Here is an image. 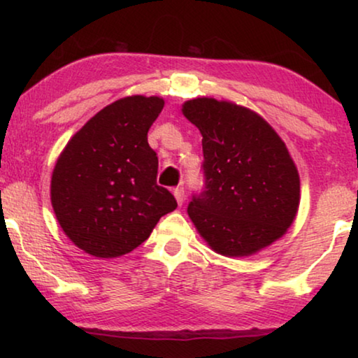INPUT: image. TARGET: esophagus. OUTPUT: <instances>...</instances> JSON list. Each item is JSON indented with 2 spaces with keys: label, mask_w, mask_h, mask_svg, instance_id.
I'll use <instances>...</instances> for the list:
<instances>
[{
  "label": "esophagus",
  "mask_w": 358,
  "mask_h": 358,
  "mask_svg": "<svg viewBox=\"0 0 358 358\" xmlns=\"http://www.w3.org/2000/svg\"><path fill=\"white\" fill-rule=\"evenodd\" d=\"M174 197H176V200H178L179 205H182L184 200H185L184 187H176V189H174Z\"/></svg>",
  "instance_id": "esophagus-1"
}]
</instances>
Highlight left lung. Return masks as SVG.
Listing matches in <instances>:
<instances>
[{
  "mask_svg": "<svg viewBox=\"0 0 358 358\" xmlns=\"http://www.w3.org/2000/svg\"><path fill=\"white\" fill-rule=\"evenodd\" d=\"M202 134L203 190L187 213L215 252L243 257L282 238L300 205V176L277 131L246 107L213 97L184 102Z\"/></svg>",
  "mask_w": 358,
  "mask_h": 358,
  "instance_id": "1",
  "label": "left lung"
}]
</instances>
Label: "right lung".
Listing matches in <instances>:
<instances>
[{
    "mask_svg": "<svg viewBox=\"0 0 358 358\" xmlns=\"http://www.w3.org/2000/svg\"><path fill=\"white\" fill-rule=\"evenodd\" d=\"M164 101L129 96L112 102L73 135L52 174V207L68 238L96 257H119L146 241L178 207L156 184L158 156L148 130Z\"/></svg>",
    "mask_w": 358,
    "mask_h": 358,
    "instance_id": "obj_1",
    "label": "right lung"
}]
</instances>
